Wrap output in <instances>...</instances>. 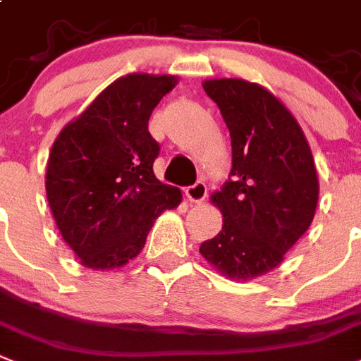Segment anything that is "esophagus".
<instances>
[{
  "label": "esophagus",
  "mask_w": 361,
  "mask_h": 361,
  "mask_svg": "<svg viewBox=\"0 0 361 361\" xmlns=\"http://www.w3.org/2000/svg\"><path fill=\"white\" fill-rule=\"evenodd\" d=\"M207 195V187L204 181H196L192 185L185 187V196L190 202H202Z\"/></svg>",
  "instance_id": "1"
}]
</instances>
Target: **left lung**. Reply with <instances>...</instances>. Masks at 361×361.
Listing matches in <instances>:
<instances>
[{
  "label": "left lung",
  "mask_w": 361,
  "mask_h": 361,
  "mask_svg": "<svg viewBox=\"0 0 361 361\" xmlns=\"http://www.w3.org/2000/svg\"><path fill=\"white\" fill-rule=\"evenodd\" d=\"M204 90L231 137V180L211 196L224 224L200 254L228 278L248 280L276 269L315 215L313 155L293 114L263 87L211 79Z\"/></svg>",
  "instance_id": "1"
}]
</instances>
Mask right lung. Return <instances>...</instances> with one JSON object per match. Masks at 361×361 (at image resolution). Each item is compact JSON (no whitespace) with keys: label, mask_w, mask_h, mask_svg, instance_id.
Listing matches in <instances>:
<instances>
[{"label":"right lung","mask_w":361,"mask_h":361,"mask_svg":"<svg viewBox=\"0 0 361 361\" xmlns=\"http://www.w3.org/2000/svg\"><path fill=\"white\" fill-rule=\"evenodd\" d=\"M172 75L116 79L54 142L46 192L57 228L85 267L114 269L133 259L154 221L181 202L154 174L159 142L148 120L172 90Z\"/></svg>","instance_id":"obj_1"}]
</instances>
